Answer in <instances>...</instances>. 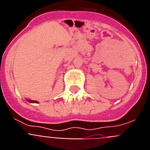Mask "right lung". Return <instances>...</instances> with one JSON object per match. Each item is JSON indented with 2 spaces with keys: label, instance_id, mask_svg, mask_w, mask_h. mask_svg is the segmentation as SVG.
Returning <instances> with one entry per match:
<instances>
[{
  "label": "right lung",
  "instance_id": "right-lung-1",
  "mask_svg": "<svg viewBox=\"0 0 150 150\" xmlns=\"http://www.w3.org/2000/svg\"><path fill=\"white\" fill-rule=\"evenodd\" d=\"M29 102H31V103H38L36 100H29Z\"/></svg>",
  "mask_w": 150,
  "mask_h": 150
}]
</instances>
